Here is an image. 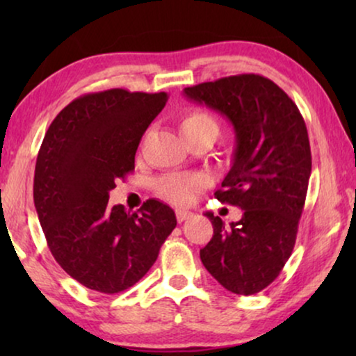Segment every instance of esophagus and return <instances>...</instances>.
Instances as JSON below:
<instances>
[{
  "label": "esophagus",
  "instance_id": "obj_1",
  "mask_svg": "<svg viewBox=\"0 0 356 356\" xmlns=\"http://www.w3.org/2000/svg\"><path fill=\"white\" fill-rule=\"evenodd\" d=\"M191 217H193L191 212L181 211V209H178V211H177V220H178L179 223L184 222V220H188V218H191Z\"/></svg>",
  "mask_w": 356,
  "mask_h": 356
}]
</instances>
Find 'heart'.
<instances>
[{"mask_svg": "<svg viewBox=\"0 0 356 356\" xmlns=\"http://www.w3.org/2000/svg\"><path fill=\"white\" fill-rule=\"evenodd\" d=\"M179 131L186 140L197 138L217 139L220 133V123L212 113L206 110H189L179 118ZM147 134L140 140L144 144ZM207 186V178L197 173H168L155 183V191L165 201L172 204H188L194 194Z\"/></svg>", "mask_w": 356, "mask_h": 356, "instance_id": "heart-1", "label": "heart"}]
</instances>
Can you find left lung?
Returning a JSON list of instances; mask_svg holds the SVG:
<instances>
[{
	"instance_id": "1",
	"label": "left lung",
	"mask_w": 356,
	"mask_h": 356,
	"mask_svg": "<svg viewBox=\"0 0 356 356\" xmlns=\"http://www.w3.org/2000/svg\"><path fill=\"white\" fill-rule=\"evenodd\" d=\"M184 95L225 115L236 133L233 165L216 197L240 207L225 225L207 212L213 235L201 261L236 295H254L274 282L293 251L311 175L305 120L275 82L238 74L186 87Z\"/></svg>"
}]
</instances>
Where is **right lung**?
I'll list each match as a JSON object with an SVG mask.
<instances>
[{
	"label": "right lung",
	"instance_id": "obj_1",
	"mask_svg": "<svg viewBox=\"0 0 356 356\" xmlns=\"http://www.w3.org/2000/svg\"><path fill=\"white\" fill-rule=\"evenodd\" d=\"M167 92L110 89L77 97L51 121L33 177V202L47 245L66 274L113 295L147 274L177 217L149 199L137 212L111 207L110 191L134 170L140 138Z\"/></svg>",
	"mask_w": 356,
	"mask_h": 356
}]
</instances>
